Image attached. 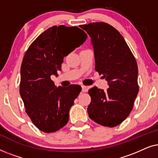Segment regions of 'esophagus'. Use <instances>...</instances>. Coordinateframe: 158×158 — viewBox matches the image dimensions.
<instances>
[{
    "instance_id": "obj_1",
    "label": "esophagus",
    "mask_w": 158,
    "mask_h": 158,
    "mask_svg": "<svg viewBox=\"0 0 158 158\" xmlns=\"http://www.w3.org/2000/svg\"><path fill=\"white\" fill-rule=\"evenodd\" d=\"M88 90L87 86L85 85H82V91L83 92H86Z\"/></svg>"
}]
</instances>
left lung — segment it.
Returning <instances> with one entry per match:
<instances>
[{
	"instance_id": "1",
	"label": "left lung",
	"mask_w": 158,
	"mask_h": 158,
	"mask_svg": "<svg viewBox=\"0 0 158 158\" xmlns=\"http://www.w3.org/2000/svg\"><path fill=\"white\" fill-rule=\"evenodd\" d=\"M91 38L95 70L108 81L107 90H88L91 101L88 116L97 124L114 127L126 119L139 92L138 67L135 56L115 28L105 22L81 25Z\"/></svg>"
}]
</instances>
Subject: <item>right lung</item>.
<instances>
[{"label": "right lung", "instance_id": "1", "mask_svg": "<svg viewBox=\"0 0 158 158\" xmlns=\"http://www.w3.org/2000/svg\"><path fill=\"white\" fill-rule=\"evenodd\" d=\"M78 27L54 26L41 34L26 52L21 67L20 95L26 113L33 124L46 133L59 130L69 120V111L81 91L80 85H55L64 57L86 40Z\"/></svg>", "mask_w": 158, "mask_h": 158}]
</instances>
